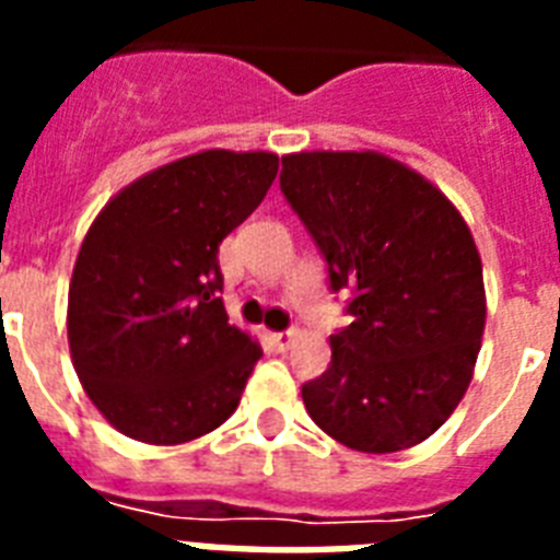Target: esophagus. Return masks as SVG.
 <instances>
[{
    "instance_id": "esophagus-1",
    "label": "esophagus",
    "mask_w": 560,
    "mask_h": 560,
    "mask_svg": "<svg viewBox=\"0 0 560 560\" xmlns=\"http://www.w3.org/2000/svg\"><path fill=\"white\" fill-rule=\"evenodd\" d=\"M272 346L279 351H288L290 346H293V340H296V331H279V334H270Z\"/></svg>"
}]
</instances>
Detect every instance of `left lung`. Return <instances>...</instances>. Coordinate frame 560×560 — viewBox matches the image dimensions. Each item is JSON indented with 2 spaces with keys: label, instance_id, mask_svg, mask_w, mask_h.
Segmentation results:
<instances>
[{
  "label": "left lung",
  "instance_id": "obj_1",
  "mask_svg": "<svg viewBox=\"0 0 560 560\" xmlns=\"http://www.w3.org/2000/svg\"><path fill=\"white\" fill-rule=\"evenodd\" d=\"M281 191L351 288L354 323L302 386L319 430L360 453L424 442L459 407L486 331L482 258L459 209L377 151L281 156Z\"/></svg>",
  "mask_w": 560,
  "mask_h": 560
}]
</instances>
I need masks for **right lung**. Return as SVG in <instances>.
Returning <instances> with one entry per match:
<instances>
[{"label":"right lung","mask_w":560,"mask_h":560,"mask_svg":"<svg viewBox=\"0 0 560 560\" xmlns=\"http://www.w3.org/2000/svg\"><path fill=\"white\" fill-rule=\"evenodd\" d=\"M276 171L267 151L188 153L133 179L92 220L66 331L83 392L118 433L171 447L237 409L261 346L229 325L218 249Z\"/></svg>","instance_id":"1"}]
</instances>
